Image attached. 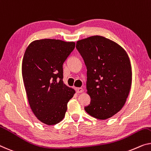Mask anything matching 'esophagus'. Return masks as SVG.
<instances>
[{
	"label": "esophagus",
	"mask_w": 151,
	"mask_h": 151,
	"mask_svg": "<svg viewBox=\"0 0 151 151\" xmlns=\"http://www.w3.org/2000/svg\"><path fill=\"white\" fill-rule=\"evenodd\" d=\"M75 90H76V93H82V92L83 91V89L82 88V87H78V88H76Z\"/></svg>",
	"instance_id": "obj_1"
}]
</instances>
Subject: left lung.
I'll use <instances>...</instances> for the list:
<instances>
[{
    "label": "left lung",
    "mask_w": 151,
    "mask_h": 151,
    "mask_svg": "<svg viewBox=\"0 0 151 151\" xmlns=\"http://www.w3.org/2000/svg\"><path fill=\"white\" fill-rule=\"evenodd\" d=\"M76 48L87 67L86 87L90 104L85 107L98 119L112 117L121 111L132 85V66L123 47L101 36L76 42Z\"/></svg>",
    "instance_id": "1"
}]
</instances>
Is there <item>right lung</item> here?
I'll return each mask as SVG.
<instances>
[{
  "label": "right lung",
  "mask_w": 151,
  "mask_h": 151,
  "mask_svg": "<svg viewBox=\"0 0 151 151\" xmlns=\"http://www.w3.org/2000/svg\"><path fill=\"white\" fill-rule=\"evenodd\" d=\"M75 47L74 42L45 39L31 42L24 53L22 76L29 104L46 125L64 119L67 104L75 93L63 82V64Z\"/></svg>",
  "instance_id": "right-lung-1"
}]
</instances>
